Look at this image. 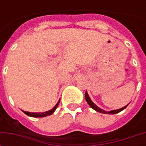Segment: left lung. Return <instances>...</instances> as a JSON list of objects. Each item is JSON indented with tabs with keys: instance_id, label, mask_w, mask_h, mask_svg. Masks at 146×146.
<instances>
[{
	"instance_id": "1",
	"label": "left lung",
	"mask_w": 146,
	"mask_h": 146,
	"mask_svg": "<svg viewBox=\"0 0 146 146\" xmlns=\"http://www.w3.org/2000/svg\"><path fill=\"white\" fill-rule=\"evenodd\" d=\"M85 99H86V101H87V102L88 103L89 106H90L93 110H95V111H97V112H98V113H104V114H116V113H119V112H121L122 110H124V109H125V108L129 105L127 104V106H125L120 108V109H118V110H111V111H106V110H102V109H101V108L98 107V106H96V105H95V103L92 101V99H91V98L89 97L88 94V92H85Z\"/></svg>"
}]
</instances>
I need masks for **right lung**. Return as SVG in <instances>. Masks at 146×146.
I'll list each match as a JSON object with an SVG mask.
<instances>
[{"label": "right lung", "mask_w": 146, "mask_h": 146, "mask_svg": "<svg viewBox=\"0 0 146 146\" xmlns=\"http://www.w3.org/2000/svg\"><path fill=\"white\" fill-rule=\"evenodd\" d=\"M59 102H60V99H59V101L57 102V104L55 105L51 110H48V111H46L44 113H30V112H27V111H23V112L25 114H27V116H32V117H44V116H50V115H51V114L55 111V110L57 109L58 106L59 104Z\"/></svg>", "instance_id": "right-lung-1"}]
</instances>
